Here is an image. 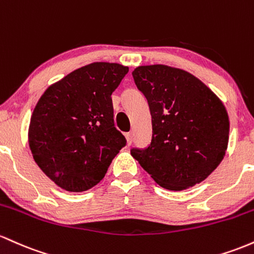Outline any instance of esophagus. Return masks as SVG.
Wrapping results in <instances>:
<instances>
[{"label":"esophagus","mask_w":254,"mask_h":254,"mask_svg":"<svg viewBox=\"0 0 254 254\" xmlns=\"http://www.w3.org/2000/svg\"><path fill=\"white\" fill-rule=\"evenodd\" d=\"M126 139H127V144L128 145L132 144V141H133V133L132 132L126 133Z\"/></svg>","instance_id":"1"}]
</instances>
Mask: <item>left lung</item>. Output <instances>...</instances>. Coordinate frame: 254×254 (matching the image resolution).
Instances as JSON below:
<instances>
[{
	"label": "left lung",
	"mask_w": 254,
	"mask_h": 254,
	"mask_svg": "<svg viewBox=\"0 0 254 254\" xmlns=\"http://www.w3.org/2000/svg\"><path fill=\"white\" fill-rule=\"evenodd\" d=\"M132 75L149 102L152 140L147 149H132L130 155L165 190L200 184L226 155L229 116L224 104L180 68L139 65Z\"/></svg>",
	"instance_id": "8db88e82"
}]
</instances>
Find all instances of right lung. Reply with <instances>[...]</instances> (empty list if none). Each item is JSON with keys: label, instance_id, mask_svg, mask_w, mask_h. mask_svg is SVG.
Segmentation results:
<instances>
[{"label": "right lung", "instance_id": "add662e5", "mask_svg": "<svg viewBox=\"0 0 254 254\" xmlns=\"http://www.w3.org/2000/svg\"><path fill=\"white\" fill-rule=\"evenodd\" d=\"M128 67L93 62L51 84L37 102L28 145L42 172L68 192H84L104 178L126 145L114 125L112 93Z\"/></svg>", "mask_w": 254, "mask_h": 254}]
</instances>
